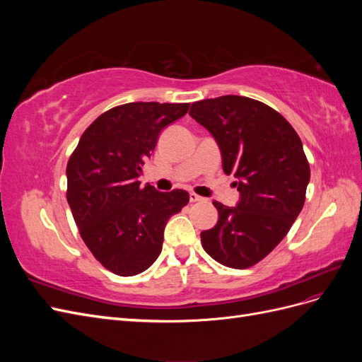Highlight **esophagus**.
Segmentation results:
<instances>
[{"instance_id": "obj_1", "label": "esophagus", "mask_w": 362, "mask_h": 362, "mask_svg": "<svg viewBox=\"0 0 362 362\" xmlns=\"http://www.w3.org/2000/svg\"><path fill=\"white\" fill-rule=\"evenodd\" d=\"M199 201H204V198L202 196H199V194H196V193H190V202H199Z\"/></svg>"}]
</instances>
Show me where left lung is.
I'll return each mask as SVG.
<instances>
[{
    "label": "left lung",
    "mask_w": 362,
    "mask_h": 362,
    "mask_svg": "<svg viewBox=\"0 0 362 362\" xmlns=\"http://www.w3.org/2000/svg\"><path fill=\"white\" fill-rule=\"evenodd\" d=\"M190 116L222 151L223 172L238 178L237 206L214 201L218 221L201 233L204 250L221 264L249 269L287 235L305 204L310 163L288 120L264 103L225 95L193 103Z\"/></svg>",
    "instance_id": "8db88e82"
}]
</instances>
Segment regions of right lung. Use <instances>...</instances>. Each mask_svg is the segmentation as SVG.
I'll list each match as a JSON object with an SVG mask.
<instances>
[{"instance_id":"right-lung-1","label":"right lung","mask_w":362,"mask_h":362,"mask_svg":"<svg viewBox=\"0 0 362 362\" xmlns=\"http://www.w3.org/2000/svg\"><path fill=\"white\" fill-rule=\"evenodd\" d=\"M190 104L128 103L110 108L86 128L66 166V198L92 255L119 276L154 264L164 226L189 204L185 190L157 192L137 178L156 149L160 131Z\"/></svg>"}]
</instances>
